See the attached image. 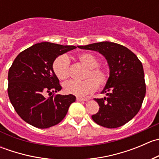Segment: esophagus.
Listing matches in <instances>:
<instances>
[{"instance_id": "obj_1", "label": "esophagus", "mask_w": 159, "mask_h": 159, "mask_svg": "<svg viewBox=\"0 0 159 159\" xmlns=\"http://www.w3.org/2000/svg\"><path fill=\"white\" fill-rule=\"evenodd\" d=\"M77 101H78V102H86V101H88V99L87 98H84L78 97V98H77Z\"/></svg>"}]
</instances>
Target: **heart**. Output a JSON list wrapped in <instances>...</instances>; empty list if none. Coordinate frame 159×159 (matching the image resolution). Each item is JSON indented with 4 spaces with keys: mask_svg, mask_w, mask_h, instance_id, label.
Returning <instances> with one entry per match:
<instances>
[{
    "mask_svg": "<svg viewBox=\"0 0 159 159\" xmlns=\"http://www.w3.org/2000/svg\"><path fill=\"white\" fill-rule=\"evenodd\" d=\"M78 59L84 67L88 68L82 81H68L64 84V90L67 94L83 97L95 91L98 87H103L108 83L109 73L106 68L99 66V60L97 57L90 53H83L78 56ZM69 57L66 54H61L54 60L53 71L61 80L69 77ZM91 77V79H89Z\"/></svg>",
    "mask_w": 159,
    "mask_h": 159,
    "instance_id": "1",
    "label": "heart"
}]
</instances>
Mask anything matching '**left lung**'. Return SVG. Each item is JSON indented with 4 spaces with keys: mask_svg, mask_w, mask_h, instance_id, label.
<instances>
[{
    "mask_svg": "<svg viewBox=\"0 0 159 159\" xmlns=\"http://www.w3.org/2000/svg\"><path fill=\"white\" fill-rule=\"evenodd\" d=\"M78 47L98 51L109 66V79L102 92L107 96L94 98L99 111L91 116L93 121L108 129L124 125L137 115L145 95L142 62L132 51L116 43L102 41Z\"/></svg>",
    "mask_w": 159,
    "mask_h": 159,
    "instance_id": "obj_1",
    "label": "left lung"
}]
</instances>
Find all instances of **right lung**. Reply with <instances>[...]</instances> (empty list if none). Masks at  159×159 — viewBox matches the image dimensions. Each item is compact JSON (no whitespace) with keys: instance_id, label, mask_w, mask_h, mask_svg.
Masks as SVG:
<instances>
[{"instance_id":"obj_1","label":"right lung","mask_w":159,"mask_h":159,"mask_svg":"<svg viewBox=\"0 0 159 159\" xmlns=\"http://www.w3.org/2000/svg\"><path fill=\"white\" fill-rule=\"evenodd\" d=\"M75 48L72 45L38 43L14 59L8 71L9 99L17 115L34 127L48 129L57 125L76 100L73 94H54L62 88L52 67L56 57ZM48 93L54 94L48 98Z\"/></svg>"}]
</instances>
